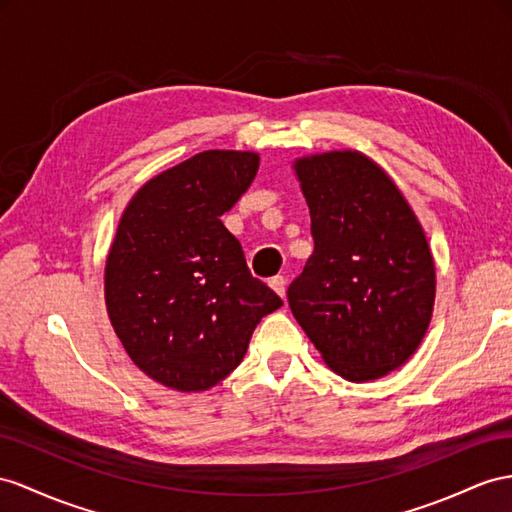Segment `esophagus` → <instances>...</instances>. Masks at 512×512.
<instances>
[{"mask_svg": "<svg viewBox=\"0 0 512 512\" xmlns=\"http://www.w3.org/2000/svg\"><path fill=\"white\" fill-rule=\"evenodd\" d=\"M270 287L277 292L281 298H285V277L283 274H277V277L270 279Z\"/></svg>", "mask_w": 512, "mask_h": 512, "instance_id": "obj_1", "label": "esophagus"}]
</instances>
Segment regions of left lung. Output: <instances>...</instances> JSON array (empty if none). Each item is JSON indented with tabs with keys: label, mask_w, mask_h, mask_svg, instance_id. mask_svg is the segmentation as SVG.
<instances>
[{
	"label": "left lung",
	"mask_w": 512,
	"mask_h": 512,
	"mask_svg": "<svg viewBox=\"0 0 512 512\" xmlns=\"http://www.w3.org/2000/svg\"><path fill=\"white\" fill-rule=\"evenodd\" d=\"M313 253L287 287L298 324L348 381L400 368L422 342L435 264L409 203L370 157L333 151L296 162Z\"/></svg>",
	"instance_id": "8db88e82"
}]
</instances>
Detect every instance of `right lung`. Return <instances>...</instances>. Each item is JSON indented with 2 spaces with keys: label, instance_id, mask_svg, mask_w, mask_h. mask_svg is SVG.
<instances>
[{
  "label": "right lung",
  "instance_id": "right-lung-1",
  "mask_svg": "<svg viewBox=\"0 0 512 512\" xmlns=\"http://www.w3.org/2000/svg\"><path fill=\"white\" fill-rule=\"evenodd\" d=\"M257 166L248 151H203L144 183L123 212L106 264L110 322L129 359L166 387L220 383L283 305L220 220Z\"/></svg>",
  "mask_w": 512,
  "mask_h": 512
}]
</instances>
